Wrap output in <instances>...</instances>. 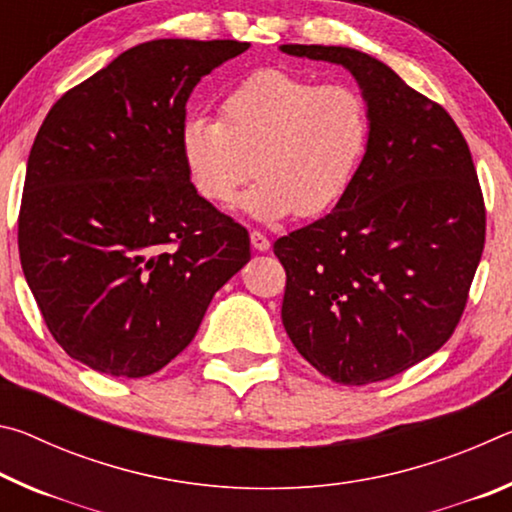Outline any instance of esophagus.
Returning <instances> with one entry per match:
<instances>
[{"mask_svg": "<svg viewBox=\"0 0 512 512\" xmlns=\"http://www.w3.org/2000/svg\"><path fill=\"white\" fill-rule=\"evenodd\" d=\"M250 244H253V248L259 250V253H266V250L271 248V241H268L266 235H262V232H257V230L250 232Z\"/></svg>", "mask_w": 512, "mask_h": 512, "instance_id": "1", "label": "esophagus"}]
</instances>
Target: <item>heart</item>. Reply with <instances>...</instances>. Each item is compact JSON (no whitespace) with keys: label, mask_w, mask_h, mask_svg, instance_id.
<instances>
[{"label":"heart","mask_w":512,"mask_h":512,"mask_svg":"<svg viewBox=\"0 0 512 512\" xmlns=\"http://www.w3.org/2000/svg\"><path fill=\"white\" fill-rule=\"evenodd\" d=\"M368 133L357 90L262 69L225 94L219 121H185L180 155L196 194L219 207L255 173L259 183L244 210L257 221H280L339 203L357 176Z\"/></svg>","instance_id":"obj_1"}]
</instances>
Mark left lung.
<instances>
[{
    "label": "left lung",
    "instance_id": "obj_1",
    "mask_svg": "<svg viewBox=\"0 0 512 512\" xmlns=\"http://www.w3.org/2000/svg\"><path fill=\"white\" fill-rule=\"evenodd\" d=\"M343 65L368 108V146L323 219L275 241L287 271L282 323L336 384L395 377L443 348L481 262L485 205L472 153L447 110L363 51L282 45Z\"/></svg>",
    "mask_w": 512,
    "mask_h": 512
}]
</instances>
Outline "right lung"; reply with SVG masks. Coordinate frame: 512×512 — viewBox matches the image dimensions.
<instances>
[{"instance_id": "obj_1", "label": "right lung", "mask_w": 512, "mask_h": 512, "mask_svg": "<svg viewBox=\"0 0 512 512\" xmlns=\"http://www.w3.org/2000/svg\"><path fill=\"white\" fill-rule=\"evenodd\" d=\"M250 45L162 38L60 97L27 162L17 246L49 332L112 377L178 357L250 259L248 230L189 183L180 131L198 81Z\"/></svg>"}]
</instances>
